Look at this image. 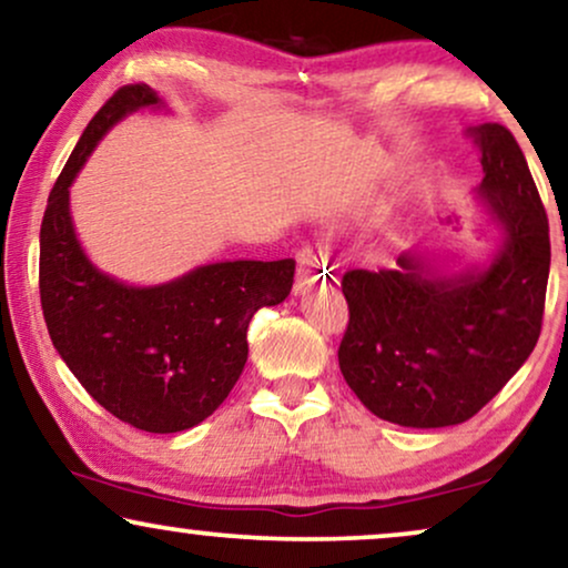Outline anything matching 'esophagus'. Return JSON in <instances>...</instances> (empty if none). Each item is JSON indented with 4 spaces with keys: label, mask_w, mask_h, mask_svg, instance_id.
<instances>
[{
    "label": "esophagus",
    "mask_w": 568,
    "mask_h": 568,
    "mask_svg": "<svg viewBox=\"0 0 568 568\" xmlns=\"http://www.w3.org/2000/svg\"><path fill=\"white\" fill-rule=\"evenodd\" d=\"M327 260L329 251L322 243H306L298 251V283L296 288H306V285L317 283L320 277L327 275Z\"/></svg>",
    "instance_id": "obj_1"
}]
</instances>
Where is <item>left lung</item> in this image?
Returning a JSON list of instances; mask_svg holds the SVG:
<instances>
[{
    "instance_id": "1",
    "label": "left lung",
    "mask_w": 568,
    "mask_h": 568,
    "mask_svg": "<svg viewBox=\"0 0 568 568\" xmlns=\"http://www.w3.org/2000/svg\"><path fill=\"white\" fill-rule=\"evenodd\" d=\"M483 154L479 199L504 231L490 267L435 275L414 254L396 270H348V327L337 362L351 390L400 427H450L500 393L542 327L548 214L511 131L466 128Z\"/></svg>"
}]
</instances>
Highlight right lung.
<instances>
[{
  "instance_id": "obj_1",
  "label": "right lung",
  "mask_w": 568,
  "mask_h": 568,
  "mask_svg": "<svg viewBox=\"0 0 568 568\" xmlns=\"http://www.w3.org/2000/svg\"><path fill=\"white\" fill-rule=\"evenodd\" d=\"M160 104L146 83H131L93 114L49 193L39 291L54 348L89 396L125 425L168 435L227 398L248 358L251 317L288 298L296 262H217L152 288L93 267L70 220V183L118 120Z\"/></svg>"
}]
</instances>
